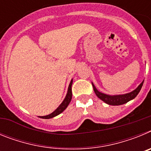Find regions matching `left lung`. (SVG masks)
Instances as JSON below:
<instances>
[{"label":"left lung","mask_w":151,"mask_h":151,"mask_svg":"<svg viewBox=\"0 0 151 151\" xmlns=\"http://www.w3.org/2000/svg\"><path fill=\"white\" fill-rule=\"evenodd\" d=\"M144 82H141L137 88L135 90H134L133 91L130 92V93H128V94H121V95H107V94H103L101 92L98 91L97 90V88H95V86L94 85V84L92 83V86H93V88H94V93L96 94V95L97 96L98 98L103 101L104 102H105L106 104L109 105H113V106H118V105H122L125 104V103L129 102L131 100L134 99L136 96L138 95V93L141 91V88H142V85H143Z\"/></svg>","instance_id":"1"}]
</instances>
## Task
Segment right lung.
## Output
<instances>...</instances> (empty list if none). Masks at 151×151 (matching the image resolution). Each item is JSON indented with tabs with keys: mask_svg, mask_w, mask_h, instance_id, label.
<instances>
[{
	"mask_svg": "<svg viewBox=\"0 0 151 151\" xmlns=\"http://www.w3.org/2000/svg\"><path fill=\"white\" fill-rule=\"evenodd\" d=\"M72 84H73V79L71 80V82H70V83H69V88H68L67 94H66L65 99L63 100L62 104H61L57 108V110H56L55 111L53 112L52 113H50V114H49V115L45 116H40V118H42V119L53 118V117L59 115L60 113H61L63 110H65V109L67 107L68 105H69V104L70 103V101H71L72 100Z\"/></svg>",
	"mask_w": 151,
	"mask_h": 151,
	"instance_id": "1",
	"label": "right lung"
}]
</instances>
